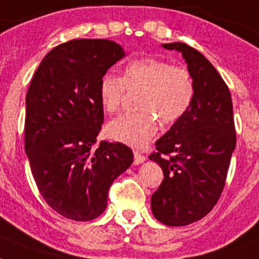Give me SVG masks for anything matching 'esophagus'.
Wrapping results in <instances>:
<instances>
[{
  "label": "esophagus",
  "mask_w": 259,
  "mask_h": 259,
  "mask_svg": "<svg viewBox=\"0 0 259 259\" xmlns=\"http://www.w3.org/2000/svg\"><path fill=\"white\" fill-rule=\"evenodd\" d=\"M145 161H146V157L144 154H141L138 151H134V165H140Z\"/></svg>",
  "instance_id": "1"
}]
</instances>
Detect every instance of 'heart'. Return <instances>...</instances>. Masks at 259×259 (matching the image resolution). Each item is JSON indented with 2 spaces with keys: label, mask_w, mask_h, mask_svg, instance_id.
<instances>
[{
  "label": "heart",
  "mask_w": 259,
  "mask_h": 259,
  "mask_svg": "<svg viewBox=\"0 0 259 259\" xmlns=\"http://www.w3.org/2000/svg\"><path fill=\"white\" fill-rule=\"evenodd\" d=\"M126 90L137 92V109L125 113L106 126L110 140L133 148H142L161 125L180 121L194 98V82L188 69L171 66L157 58H140L126 65L123 77L105 74L100 81L98 96L106 113H114L122 104Z\"/></svg>",
  "instance_id": "1"
}]
</instances>
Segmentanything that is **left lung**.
Returning a JSON list of instances; mask_svg holds the SVG:
<instances>
[{
  "mask_svg": "<svg viewBox=\"0 0 259 259\" xmlns=\"http://www.w3.org/2000/svg\"><path fill=\"white\" fill-rule=\"evenodd\" d=\"M162 46L182 53L194 98L149 157L163 171L151 195V211L163 225L186 226L205 217L224 190L237 140L233 102L228 85L198 50L182 42Z\"/></svg>",
  "mask_w": 259,
  "mask_h": 259,
  "instance_id": "obj_1",
  "label": "left lung"
}]
</instances>
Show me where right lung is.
<instances>
[{"mask_svg": "<svg viewBox=\"0 0 259 259\" xmlns=\"http://www.w3.org/2000/svg\"><path fill=\"white\" fill-rule=\"evenodd\" d=\"M125 57L110 39H73L56 46L35 70L26 94L25 151L46 203L62 217L92 221L104 213L115 178L133 163V151L101 141L98 88Z\"/></svg>", "mask_w": 259, "mask_h": 259, "instance_id": "right-lung-1", "label": "right lung"}]
</instances>
